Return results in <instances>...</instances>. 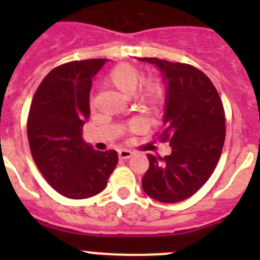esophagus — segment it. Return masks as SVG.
I'll return each instance as SVG.
<instances>
[{"label": "esophagus", "instance_id": "obj_1", "mask_svg": "<svg viewBox=\"0 0 260 260\" xmlns=\"http://www.w3.org/2000/svg\"><path fill=\"white\" fill-rule=\"evenodd\" d=\"M133 155H134V153L128 150H119L118 151V157L123 158V160H126V158H130Z\"/></svg>", "mask_w": 260, "mask_h": 260}]
</instances>
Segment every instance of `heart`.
<instances>
[{
    "label": "heart",
    "mask_w": 260,
    "mask_h": 260,
    "mask_svg": "<svg viewBox=\"0 0 260 260\" xmlns=\"http://www.w3.org/2000/svg\"><path fill=\"white\" fill-rule=\"evenodd\" d=\"M105 83L125 96H133L141 83V74L130 65H118L110 71L105 78ZM164 92L161 86L156 82L143 84L138 92L137 99L139 104L146 108H157L162 103Z\"/></svg>",
    "instance_id": "1"
}]
</instances>
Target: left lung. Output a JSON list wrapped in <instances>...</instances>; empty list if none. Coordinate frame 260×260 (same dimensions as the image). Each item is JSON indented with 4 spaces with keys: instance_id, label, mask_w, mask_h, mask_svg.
<instances>
[{
    "instance_id": "8db88e82",
    "label": "left lung",
    "mask_w": 260,
    "mask_h": 260,
    "mask_svg": "<svg viewBox=\"0 0 260 260\" xmlns=\"http://www.w3.org/2000/svg\"><path fill=\"white\" fill-rule=\"evenodd\" d=\"M155 65L165 86L161 141L172 153H148L150 168L142 178L144 192L162 203L190 198L215 171L225 141L222 103L210 78L191 65L155 57L138 58Z\"/></svg>"
}]
</instances>
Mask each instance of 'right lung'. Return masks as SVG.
<instances>
[{"label": "right lung", "mask_w": 260, "mask_h": 260, "mask_svg": "<svg viewBox=\"0 0 260 260\" xmlns=\"http://www.w3.org/2000/svg\"><path fill=\"white\" fill-rule=\"evenodd\" d=\"M108 59H83L53 69L32 99L27 135L32 157L53 189L84 199L105 189L116 151L93 150L83 141L92 80Z\"/></svg>", "instance_id": "right-lung-1"}]
</instances>
